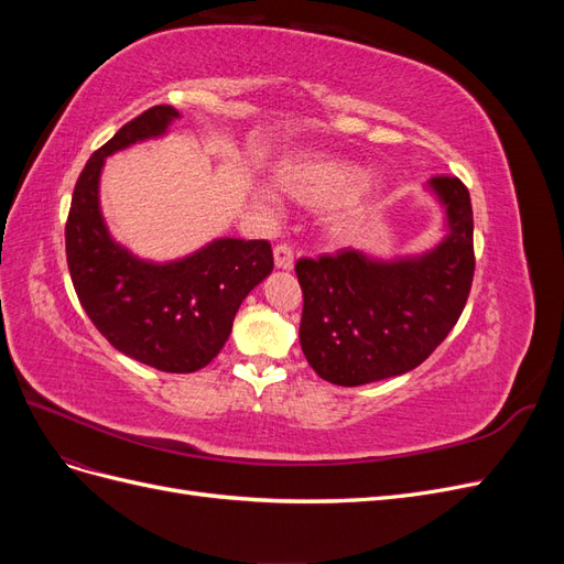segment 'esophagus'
Here are the masks:
<instances>
[{
    "label": "esophagus",
    "mask_w": 564,
    "mask_h": 564,
    "mask_svg": "<svg viewBox=\"0 0 564 564\" xmlns=\"http://www.w3.org/2000/svg\"><path fill=\"white\" fill-rule=\"evenodd\" d=\"M272 256H275V265L280 270H292L294 268V249L289 245H278L272 249Z\"/></svg>",
    "instance_id": "1"
}]
</instances>
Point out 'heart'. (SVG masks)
Wrapping results in <instances>:
<instances>
[{"mask_svg":"<svg viewBox=\"0 0 564 564\" xmlns=\"http://www.w3.org/2000/svg\"><path fill=\"white\" fill-rule=\"evenodd\" d=\"M280 193L311 212L324 209V226L334 237H346L377 212L386 183L365 174V166L327 152H301L278 166ZM268 204H275L265 197Z\"/></svg>","mask_w":564,"mask_h":564,"instance_id":"obj_1","label":"heart"}]
</instances>
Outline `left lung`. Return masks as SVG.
Wrapping results in <instances>:
<instances>
[{
    "instance_id": "obj_1",
    "label": "left lung",
    "mask_w": 564,
    "mask_h": 564,
    "mask_svg": "<svg viewBox=\"0 0 564 564\" xmlns=\"http://www.w3.org/2000/svg\"><path fill=\"white\" fill-rule=\"evenodd\" d=\"M429 187L445 207L447 235L435 249L395 261L340 249L296 263L301 348L324 381L365 386L412 371L464 313L475 272L470 195L456 176Z\"/></svg>"
}]
</instances>
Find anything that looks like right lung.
<instances>
[{
    "instance_id": "1",
    "label": "right lung",
    "mask_w": 564,
    "mask_h": 564,
    "mask_svg": "<svg viewBox=\"0 0 564 564\" xmlns=\"http://www.w3.org/2000/svg\"><path fill=\"white\" fill-rule=\"evenodd\" d=\"M178 117L172 106L150 108L94 152L73 193L65 253L82 308L110 346L160 371L191 373L226 346L237 308L270 275L272 249L220 237L185 259L152 263L112 240L98 204L106 158L158 139Z\"/></svg>"
}]
</instances>
